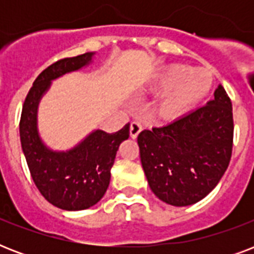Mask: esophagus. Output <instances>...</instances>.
Returning <instances> with one entry per match:
<instances>
[{"label":"esophagus","mask_w":254,"mask_h":254,"mask_svg":"<svg viewBox=\"0 0 254 254\" xmlns=\"http://www.w3.org/2000/svg\"><path fill=\"white\" fill-rule=\"evenodd\" d=\"M141 130H142V125H141V123H138V121H133V123L130 124L131 138H137L139 133H141Z\"/></svg>","instance_id":"esophagus-1"}]
</instances>
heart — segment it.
I'll return each mask as SVG.
<instances>
[{
    "label": "heart",
    "mask_w": 254,
    "mask_h": 254,
    "mask_svg": "<svg viewBox=\"0 0 254 254\" xmlns=\"http://www.w3.org/2000/svg\"><path fill=\"white\" fill-rule=\"evenodd\" d=\"M155 87L166 93L161 103L163 115L178 117L193 109L209 95L213 75L205 68L192 69L187 65L174 64L161 73Z\"/></svg>",
    "instance_id": "obj_1"
}]
</instances>
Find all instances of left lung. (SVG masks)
<instances>
[{
    "label": "left lung",
    "mask_w": 254,
    "mask_h": 254,
    "mask_svg": "<svg viewBox=\"0 0 254 254\" xmlns=\"http://www.w3.org/2000/svg\"><path fill=\"white\" fill-rule=\"evenodd\" d=\"M213 96L204 107L138 134L147 183L167 204H195L216 187L228 169L233 142L232 103L223 85H217Z\"/></svg>",
    "instance_id": "1"
}]
</instances>
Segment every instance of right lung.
I'll use <instances>...</instances> for the list:
<instances>
[{
	"label": "right lung",
	"mask_w": 254,
	"mask_h": 254,
	"mask_svg": "<svg viewBox=\"0 0 254 254\" xmlns=\"http://www.w3.org/2000/svg\"><path fill=\"white\" fill-rule=\"evenodd\" d=\"M95 53L65 58L42 71L22 108L19 135L33 181L51 204L65 211H81L95 205L107 192L111 169L120 143L129 138V124L116 133L92 130L68 150H54L38 129V108L51 83L65 73L88 67Z\"/></svg>",
	"instance_id": "1"
}]
</instances>
